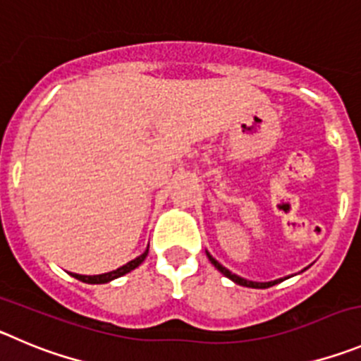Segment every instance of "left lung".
Returning a JSON list of instances; mask_svg holds the SVG:
<instances>
[{
  "label": "left lung",
  "mask_w": 361,
  "mask_h": 361,
  "mask_svg": "<svg viewBox=\"0 0 361 361\" xmlns=\"http://www.w3.org/2000/svg\"><path fill=\"white\" fill-rule=\"evenodd\" d=\"M207 257H209L211 263L214 264V269L220 270V272L224 274V276L229 277V279L234 281V283H236V284H241V286H249V288H270V286H274V284H277V283H281V281H284V279H276V281H269V283H256V281H247V279H243V277H240V276H236V274H233V272H231V270H227L226 267H221V264L218 263V261L214 259V257L211 256L209 252H207Z\"/></svg>",
  "instance_id": "1"
}]
</instances>
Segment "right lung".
<instances>
[{"label":"right lung","mask_w":361,"mask_h":361,"mask_svg":"<svg viewBox=\"0 0 361 361\" xmlns=\"http://www.w3.org/2000/svg\"><path fill=\"white\" fill-rule=\"evenodd\" d=\"M147 254H148V249L145 250V252L141 254V256H137V257H135V259L128 261L127 264H123V267H120V269H116V270H112V272H107V274H100V276H80V274H71V276L75 277V279L84 281V283H89V284L109 283V281L118 279V277L125 276V274H128V272H130V270L137 269V267H140V264L145 261Z\"/></svg>","instance_id":"add662e5"}]
</instances>
